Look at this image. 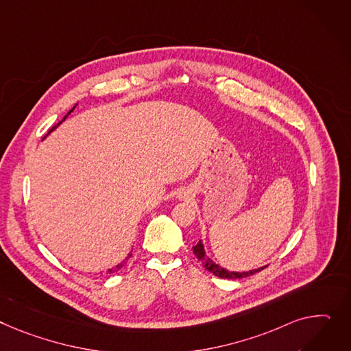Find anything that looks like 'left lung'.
I'll use <instances>...</instances> for the list:
<instances>
[{"mask_svg": "<svg viewBox=\"0 0 351 351\" xmlns=\"http://www.w3.org/2000/svg\"><path fill=\"white\" fill-rule=\"evenodd\" d=\"M193 254L197 256L199 261H202L203 267L212 272L213 275L219 276V278H227V279H241V278H247L250 275H254L255 272H260L261 269H264L267 265L264 267H260L256 269H250V271H243V272H239V271H228L227 268H223L221 265L216 264L210 256L206 254V250H204V244L203 241L200 240L195 247H193Z\"/></svg>", "mask_w": 351, "mask_h": 351, "instance_id": "left-lung-1", "label": "left lung"}]
</instances>
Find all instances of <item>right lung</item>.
<instances>
[{
  "label": "right lung",
  "instance_id": "1",
  "mask_svg": "<svg viewBox=\"0 0 351 351\" xmlns=\"http://www.w3.org/2000/svg\"><path fill=\"white\" fill-rule=\"evenodd\" d=\"M76 106H77V103L75 104V107H73V108H70V111H69V112H67V114H66V115L63 117V119H62V121H59V123H58L56 125H53V127H52V128L49 130V132H48V134H46V135H45V136L42 138V141H43V139H45L46 136H48V135H49V134H51L52 131H55V130H56V128H58V127H59V125H60V124H62V123H63V121H64V120L67 119V115H69L70 112H72V111H73V110L76 108ZM130 256H131V252H130V254H127V256H125V258H124V260H123V261H121L120 264H117V265H115V267H112V268H108V269H107V274H112V272H117V271H119V269H121V268L124 267V264L127 263V260L130 258Z\"/></svg>",
  "mask_w": 351,
  "mask_h": 351
}]
</instances>
